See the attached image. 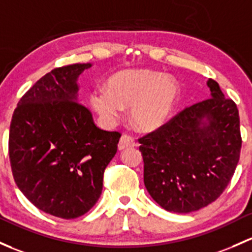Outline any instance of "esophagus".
I'll return each mask as SVG.
<instances>
[{
	"label": "esophagus",
	"mask_w": 252,
	"mask_h": 252,
	"mask_svg": "<svg viewBox=\"0 0 252 252\" xmlns=\"http://www.w3.org/2000/svg\"><path fill=\"white\" fill-rule=\"evenodd\" d=\"M135 145H136V144H135L134 137L129 136V135H123V136L121 137V140H119V142H118V150L123 151V150H126V148H128V147H134Z\"/></svg>",
	"instance_id": "esophagus-1"
}]
</instances>
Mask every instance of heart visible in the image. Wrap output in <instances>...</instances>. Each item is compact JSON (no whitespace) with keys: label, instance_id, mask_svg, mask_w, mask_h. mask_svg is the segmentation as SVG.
<instances>
[{"label":"heart","instance_id":"1","mask_svg":"<svg viewBox=\"0 0 252 252\" xmlns=\"http://www.w3.org/2000/svg\"><path fill=\"white\" fill-rule=\"evenodd\" d=\"M179 94V84L170 76L150 70H128L113 76L107 91H93L89 101L106 124L115 123L122 108H129L135 128L151 133L169 121Z\"/></svg>","mask_w":252,"mask_h":252}]
</instances>
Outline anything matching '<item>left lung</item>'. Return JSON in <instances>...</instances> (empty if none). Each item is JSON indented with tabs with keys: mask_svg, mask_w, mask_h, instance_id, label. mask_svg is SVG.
Segmentation results:
<instances>
[{
	"mask_svg": "<svg viewBox=\"0 0 252 252\" xmlns=\"http://www.w3.org/2000/svg\"><path fill=\"white\" fill-rule=\"evenodd\" d=\"M210 97L185 108L141 137L144 182L163 209L189 214L221 195L239 161V112L214 79Z\"/></svg>",
	"mask_w": 252,
	"mask_h": 252,
	"instance_id": "obj_1",
	"label": "left lung"
}]
</instances>
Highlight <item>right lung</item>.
Segmentation results:
<instances>
[{
    "label": "right lung",
    "instance_id": "obj_1",
    "mask_svg": "<svg viewBox=\"0 0 252 252\" xmlns=\"http://www.w3.org/2000/svg\"><path fill=\"white\" fill-rule=\"evenodd\" d=\"M89 67L73 63L44 75L21 97L10 122L15 184L36 208L60 219H76L95 205L121 137L97 128L79 104L78 77Z\"/></svg>",
    "mask_w": 252,
    "mask_h": 252
}]
</instances>
